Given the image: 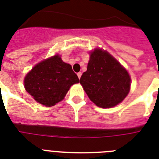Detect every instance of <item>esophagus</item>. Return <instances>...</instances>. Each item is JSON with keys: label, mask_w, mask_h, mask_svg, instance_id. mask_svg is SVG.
<instances>
[{"label": "esophagus", "mask_w": 159, "mask_h": 159, "mask_svg": "<svg viewBox=\"0 0 159 159\" xmlns=\"http://www.w3.org/2000/svg\"><path fill=\"white\" fill-rule=\"evenodd\" d=\"M77 77H78V78H81V77H82V73H81V72H79V73H77Z\"/></svg>", "instance_id": "1"}]
</instances>
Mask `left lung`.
<instances>
[{
    "instance_id": "obj_1",
    "label": "left lung",
    "mask_w": 159,
    "mask_h": 159,
    "mask_svg": "<svg viewBox=\"0 0 159 159\" xmlns=\"http://www.w3.org/2000/svg\"><path fill=\"white\" fill-rule=\"evenodd\" d=\"M80 83L90 100L100 108H112L124 100L131 86V77L114 58L101 49L91 53L87 70Z\"/></svg>"
}]
</instances>
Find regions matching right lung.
I'll list each match as a JSON object with an SVG mask.
<instances>
[{
	"instance_id": "add662e5",
	"label": "right lung",
	"mask_w": 159,
	"mask_h": 159,
	"mask_svg": "<svg viewBox=\"0 0 159 159\" xmlns=\"http://www.w3.org/2000/svg\"><path fill=\"white\" fill-rule=\"evenodd\" d=\"M78 82L70 64L55 55L37 64L27 74L24 87L36 101L50 107L61 101L70 86Z\"/></svg>"
}]
</instances>
